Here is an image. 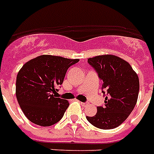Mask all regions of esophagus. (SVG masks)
I'll use <instances>...</instances> for the list:
<instances>
[{
    "mask_svg": "<svg viewBox=\"0 0 154 154\" xmlns=\"http://www.w3.org/2000/svg\"><path fill=\"white\" fill-rule=\"evenodd\" d=\"M81 105L82 106H88L89 105V103L88 102H80Z\"/></svg>",
    "mask_w": 154,
    "mask_h": 154,
    "instance_id": "1",
    "label": "esophagus"
}]
</instances>
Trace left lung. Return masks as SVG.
I'll return each instance as SVG.
<instances>
[{"mask_svg": "<svg viewBox=\"0 0 154 154\" xmlns=\"http://www.w3.org/2000/svg\"><path fill=\"white\" fill-rule=\"evenodd\" d=\"M87 63L102 81L105 105L87 119L97 128L110 129L120 125L135 106L139 91L138 75L126 61L114 55L88 58Z\"/></svg>", "mask_w": 154, "mask_h": 154, "instance_id": "obj_1", "label": "left lung"}]
</instances>
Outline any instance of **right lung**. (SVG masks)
<instances>
[{"label":"right lung","mask_w":154,"mask_h":154,"mask_svg":"<svg viewBox=\"0 0 154 154\" xmlns=\"http://www.w3.org/2000/svg\"><path fill=\"white\" fill-rule=\"evenodd\" d=\"M59 56L41 55L27 62L16 77L15 94L22 111L29 120L40 126L57 123L69 106L55 97L67 69L78 63Z\"/></svg>","instance_id":"add662e5"}]
</instances>
